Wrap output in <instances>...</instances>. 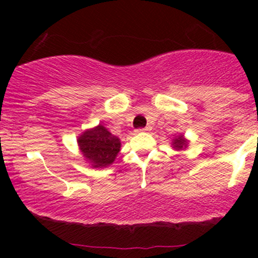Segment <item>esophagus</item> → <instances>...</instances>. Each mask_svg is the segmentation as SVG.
Here are the masks:
<instances>
[{
  "label": "esophagus",
  "mask_w": 258,
  "mask_h": 258,
  "mask_svg": "<svg viewBox=\"0 0 258 258\" xmlns=\"http://www.w3.org/2000/svg\"><path fill=\"white\" fill-rule=\"evenodd\" d=\"M146 131H150V127H144V128L136 130V132H146Z\"/></svg>",
  "instance_id": "esophagus-1"
}]
</instances>
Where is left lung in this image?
<instances>
[{"label":"left lung","mask_w":258,"mask_h":258,"mask_svg":"<svg viewBox=\"0 0 258 258\" xmlns=\"http://www.w3.org/2000/svg\"><path fill=\"white\" fill-rule=\"evenodd\" d=\"M172 145L176 150H181V148H186L187 142L184 141V139L182 136H177L175 140H173Z\"/></svg>","instance_id":"1"}]
</instances>
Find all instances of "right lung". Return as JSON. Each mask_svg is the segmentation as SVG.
Segmentation results:
<instances>
[{
	"instance_id": "1",
	"label": "right lung",
	"mask_w": 258,
	"mask_h": 258,
	"mask_svg": "<svg viewBox=\"0 0 258 258\" xmlns=\"http://www.w3.org/2000/svg\"><path fill=\"white\" fill-rule=\"evenodd\" d=\"M77 142L86 161H88L95 168L110 166L121 147L119 140L108 132L102 124H98L95 128L83 132Z\"/></svg>"
}]
</instances>
